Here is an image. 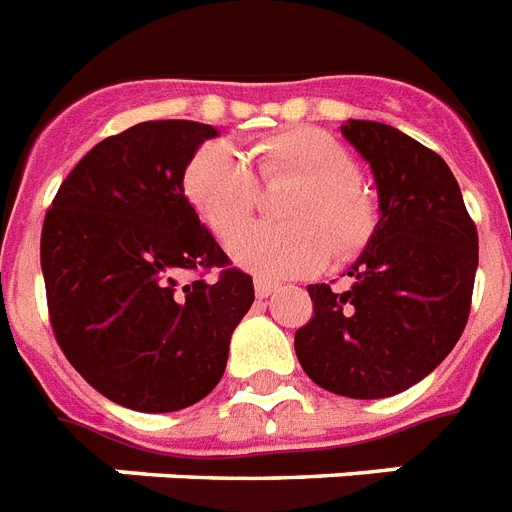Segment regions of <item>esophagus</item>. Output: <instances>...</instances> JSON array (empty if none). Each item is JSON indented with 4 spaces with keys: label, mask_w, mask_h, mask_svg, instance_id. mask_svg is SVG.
Masks as SVG:
<instances>
[{
    "label": "esophagus",
    "mask_w": 512,
    "mask_h": 512,
    "mask_svg": "<svg viewBox=\"0 0 512 512\" xmlns=\"http://www.w3.org/2000/svg\"><path fill=\"white\" fill-rule=\"evenodd\" d=\"M253 287H256V298H269V295L277 290V282L272 280H264V277H259V280L253 282Z\"/></svg>",
    "instance_id": "esophagus-1"
}]
</instances>
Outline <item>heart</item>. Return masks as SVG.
Listing matches in <instances>:
<instances>
[{"label":"heart","instance_id":"1","mask_svg":"<svg viewBox=\"0 0 512 512\" xmlns=\"http://www.w3.org/2000/svg\"><path fill=\"white\" fill-rule=\"evenodd\" d=\"M259 183H298L282 206L290 225H251L227 243L232 261L261 277L319 272L329 253L353 259L369 246L379 211L358 180V164L335 135L293 128L251 143ZM183 193L217 238L246 225L256 209V180L227 143H206L190 156Z\"/></svg>","mask_w":512,"mask_h":512}]
</instances>
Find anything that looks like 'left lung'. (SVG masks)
I'll return each mask as SVG.
<instances>
[{
	"mask_svg": "<svg viewBox=\"0 0 512 512\" xmlns=\"http://www.w3.org/2000/svg\"><path fill=\"white\" fill-rule=\"evenodd\" d=\"M342 135L374 172L379 222L345 293L308 285L314 316L295 332V353L324 390L390 398L432 374L463 335L479 235L442 156L382 122L348 120Z\"/></svg>",
	"mask_w": 512,
	"mask_h": 512,
	"instance_id": "1",
	"label": "left lung"
}]
</instances>
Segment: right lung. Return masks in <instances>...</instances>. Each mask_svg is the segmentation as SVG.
<instances>
[{
	"label": "right lung",
	"mask_w": 512,
	"mask_h": 512,
	"mask_svg": "<svg viewBox=\"0 0 512 512\" xmlns=\"http://www.w3.org/2000/svg\"><path fill=\"white\" fill-rule=\"evenodd\" d=\"M217 130L151 120L109 135L59 185L41 230L54 337L96 392L141 413L206 398L225 374L251 274L201 225L183 193L190 156ZM223 272L214 283L182 274Z\"/></svg>",
	"instance_id": "add662e5"
}]
</instances>
